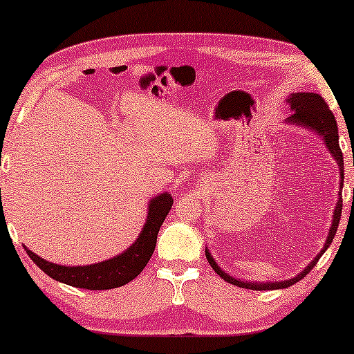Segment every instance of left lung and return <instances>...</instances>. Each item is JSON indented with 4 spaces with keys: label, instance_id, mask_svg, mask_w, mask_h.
Listing matches in <instances>:
<instances>
[{
    "label": "left lung",
    "instance_id": "obj_1",
    "mask_svg": "<svg viewBox=\"0 0 354 354\" xmlns=\"http://www.w3.org/2000/svg\"><path fill=\"white\" fill-rule=\"evenodd\" d=\"M287 103L290 104V109H292V115L287 119L288 122L301 125V127L311 129L316 132L319 137H322L324 143L328 151H330L332 158L335 159L340 171V196H338L337 206L333 209V216H332V225L330 230H328V235L326 239V243H324V248L321 250L316 258L313 259V263H309L306 268H304L301 272H299L297 277L288 279V280H282V282H266V283H259V282H246V280H240L235 279L224 272L219 268V264L216 263L214 258H212L209 250L206 248V259L207 263L211 264V268L216 270L217 274L221 275L225 282H229L232 285H236L240 288H250V290H279V288H287L290 285L297 283L301 280L303 277L311 272V269L317 264V261L321 259V256L326 253V250L332 245L333 236L337 234L338 224H340V216H342V188H343V178H345V174H343V153L340 149V145H338V129H337V120L333 118L332 111L328 109V106L326 103V100L322 98L321 95L317 93H292L290 98L287 100Z\"/></svg>",
    "mask_w": 354,
    "mask_h": 354
}]
</instances>
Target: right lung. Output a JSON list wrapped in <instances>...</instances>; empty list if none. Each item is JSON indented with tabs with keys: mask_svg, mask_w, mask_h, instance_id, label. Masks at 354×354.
Returning <instances> with one entry per match:
<instances>
[{
	"mask_svg": "<svg viewBox=\"0 0 354 354\" xmlns=\"http://www.w3.org/2000/svg\"><path fill=\"white\" fill-rule=\"evenodd\" d=\"M172 196L169 193H161L149 201L147 222L143 230L140 232L138 239L132 246H129L124 253L114 258L106 259L103 263L90 266H61L50 263V261L40 258L26 246L27 254L30 256L33 263L40 268L51 279L62 282L71 287L85 288V290H109L122 287L129 283L145 269L149 258L153 256L154 246H156L158 232L161 229L164 219L172 207Z\"/></svg>",
	"mask_w": 354,
	"mask_h": 354,
	"instance_id": "right-lung-1",
	"label": "right lung"
}]
</instances>
